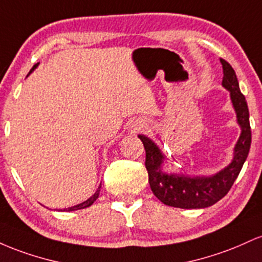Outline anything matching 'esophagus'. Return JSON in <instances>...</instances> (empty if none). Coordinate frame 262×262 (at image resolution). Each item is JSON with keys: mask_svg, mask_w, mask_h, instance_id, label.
<instances>
[{"mask_svg": "<svg viewBox=\"0 0 262 262\" xmlns=\"http://www.w3.org/2000/svg\"><path fill=\"white\" fill-rule=\"evenodd\" d=\"M144 127H145V125H144V124H139V125H138V127H137V130H140V129H143Z\"/></svg>", "mask_w": 262, "mask_h": 262, "instance_id": "obj_1", "label": "esophagus"}]
</instances>
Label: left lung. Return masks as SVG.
<instances>
[{"instance_id":"1","label":"left lung","mask_w":262,"mask_h":262,"mask_svg":"<svg viewBox=\"0 0 262 262\" xmlns=\"http://www.w3.org/2000/svg\"><path fill=\"white\" fill-rule=\"evenodd\" d=\"M223 65V86L230 91L231 102L235 108L237 123L242 135L235 145L234 160L229 166L210 177H191L167 175L160 169L164 156L158 146L144 135H139L145 149V167L152 193L166 206L176 208H206L222 200L229 192L248 158L251 145V128L249 108L245 96L240 92L239 82L234 69L228 61L221 59Z\"/></svg>"}]
</instances>
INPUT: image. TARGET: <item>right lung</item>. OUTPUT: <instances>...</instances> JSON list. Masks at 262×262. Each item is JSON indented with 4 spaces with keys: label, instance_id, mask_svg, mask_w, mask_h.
I'll list each match as a JSON object with an SVG mask.
<instances>
[{
    "label": "right lung",
    "instance_id": "add662e5",
    "mask_svg": "<svg viewBox=\"0 0 262 262\" xmlns=\"http://www.w3.org/2000/svg\"><path fill=\"white\" fill-rule=\"evenodd\" d=\"M37 65H38V64H35L34 66H33V68H32V70H34V69L37 68ZM32 70H31V71H32ZM100 188H101V186H100V187H98L97 191L95 192V194H93L92 197H90L89 200L85 201V202H83V203H80V204H77V206L70 207V208H68V209H64V210H66V212H71V210L83 209V208H87V207H90V206H91V204H92L93 202H95V201L97 200V198H98V194H100Z\"/></svg>",
    "mask_w": 262,
    "mask_h": 262
}]
</instances>
